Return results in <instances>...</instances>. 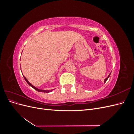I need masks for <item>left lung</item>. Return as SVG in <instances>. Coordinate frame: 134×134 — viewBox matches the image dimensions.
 Masks as SVG:
<instances>
[{"label": "left lung", "instance_id": "left-lung-1", "mask_svg": "<svg viewBox=\"0 0 134 134\" xmlns=\"http://www.w3.org/2000/svg\"><path fill=\"white\" fill-rule=\"evenodd\" d=\"M111 73L110 74H109V75H108V76L107 77V78H106V79H105L104 80V83H106V81L107 80V79H108V78H109V75H110V74H111Z\"/></svg>", "mask_w": 134, "mask_h": 134}]
</instances>
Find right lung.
I'll list each match as a JSON object with an SVG mask.
<instances>
[{
	"mask_svg": "<svg viewBox=\"0 0 134 134\" xmlns=\"http://www.w3.org/2000/svg\"><path fill=\"white\" fill-rule=\"evenodd\" d=\"M23 77H24V78H25V80L26 81V82H27L28 84H29V86H31V87L33 88L34 89H35V90L36 91H38V92H44V93H49V92H52V90H55V89H53V90H40V89H38L37 88L35 87V86H33V85L31 84L29 82H28V80L26 78V77H25V76H24V75H23Z\"/></svg>",
	"mask_w": 134,
	"mask_h": 134,
	"instance_id": "1",
	"label": "right lung"
}]
</instances>
